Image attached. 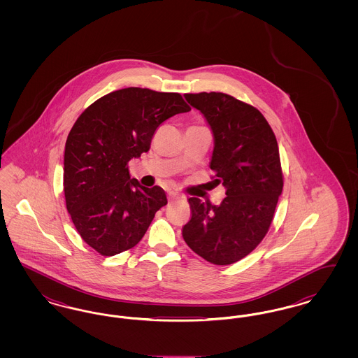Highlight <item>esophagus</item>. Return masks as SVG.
I'll return each instance as SVG.
<instances>
[{
    "label": "esophagus",
    "instance_id": "34e87169",
    "mask_svg": "<svg viewBox=\"0 0 358 358\" xmlns=\"http://www.w3.org/2000/svg\"><path fill=\"white\" fill-rule=\"evenodd\" d=\"M180 196L177 194V193H173V192H169L168 193V200H169V203H171V201H174V200H177Z\"/></svg>",
    "mask_w": 358,
    "mask_h": 358
}]
</instances>
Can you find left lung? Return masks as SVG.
I'll return each mask as SVG.
<instances>
[{"label":"left lung","instance_id":"1","mask_svg":"<svg viewBox=\"0 0 358 358\" xmlns=\"http://www.w3.org/2000/svg\"><path fill=\"white\" fill-rule=\"evenodd\" d=\"M213 134L212 184L225 187L220 205L190 197L182 228L187 245L209 263L227 266L252 252L266 236L283 189L279 148L255 107L222 92L185 94Z\"/></svg>","mask_w":358,"mask_h":358}]
</instances>
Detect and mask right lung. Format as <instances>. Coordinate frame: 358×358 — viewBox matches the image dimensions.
Returning a JSON list of instances; mask_svg holds the SVG:
<instances>
[{"label":"right lung","mask_w":358,"mask_h":358,"mask_svg":"<svg viewBox=\"0 0 358 358\" xmlns=\"http://www.w3.org/2000/svg\"><path fill=\"white\" fill-rule=\"evenodd\" d=\"M190 107L177 92L129 87L87 107L64 150V196L72 222L103 256L133 248L155 212L168 204L159 187L130 178L127 164L149 152L157 127Z\"/></svg>","instance_id":"obj_1"}]
</instances>
